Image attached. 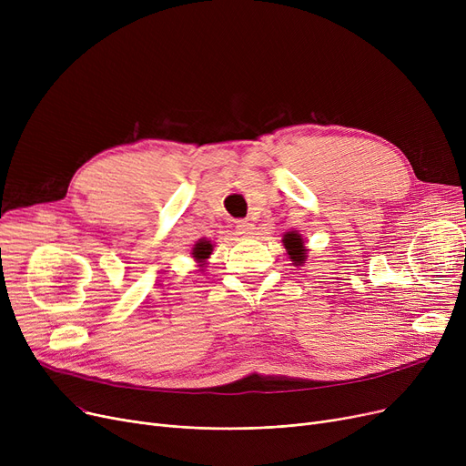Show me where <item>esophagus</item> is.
<instances>
[{
	"instance_id": "34e87169",
	"label": "esophagus",
	"mask_w": 466,
	"mask_h": 466,
	"mask_svg": "<svg viewBox=\"0 0 466 466\" xmlns=\"http://www.w3.org/2000/svg\"><path fill=\"white\" fill-rule=\"evenodd\" d=\"M236 228H238V232H239L241 236H251L253 230H255L253 223H249V220H238Z\"/></svg>"
}]
</instances>
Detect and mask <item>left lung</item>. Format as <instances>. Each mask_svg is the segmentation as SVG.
Here are the masks:
<instances>
[{
	"label": "left lung",
	"instance_id": "obj_1",
	"mask_svg": "<svg viewBox=\"0 0 466 466\" xmlns=\"http://www.w3.org/2000/svg\"><path fill=\"white\" fill-rule=\"evenodd\" d=\"M283 246H285L287 253L290 255L292 262H295L297 266L304 262V258H306V253H304V251H306V249H304V239H302L297 232H287V234L283 236Z\"/></svg>",
	"mask_w": 466,
	"mask_h": 466
}]
</instances>
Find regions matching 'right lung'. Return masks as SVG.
I'll return each mask as SVG.
<instances>
[{
    "label": "right lung",
    "instance_id": "add662e5",
    "mask_svg": "<svg viewBox=\"0 0 466 466\" xmlns=\"http://www.w3.org/2000/svg\"><path fill=\"white\" fill-rule=\"evenodd\" d=\"M211 251H213V246L209 241H206V239H200L198 243H196L194 246V249H192V255H194V258L196 260H206L209 255H211Z\"/></svg>",
    "mask_w": 466,
    "mask_h": 466
}]
</instances>
